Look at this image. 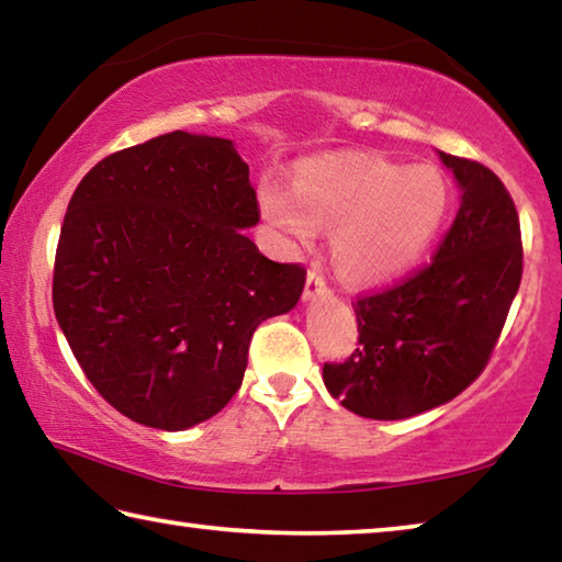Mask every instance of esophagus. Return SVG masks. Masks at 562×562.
<instances>
[{
  "label": "esophagus",
  "instance_id": "34e87169",
  "mask_svg": "<svg viewBox=\"0 0 562 562\" xmlns=\"http://www.w3.org/2000/svg\"><path fill=\"white\" fill-rule=\"evenodd\" d=\"M319 297H331V290L327 288V282L322 280V274L310 270L307 272V284H304V302H315Z\"/></svg>",
  "mask_w": 562,
  "mask_h": 562
}]
</instances>
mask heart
<instances>
[{"label":"heart","mask_w":562,"mask_h":562,"mask_svg":"<svg viewBox=\"0 0 562 562\" xmlns=\"http://www.w3.org/2000/svg\"><path fill=\"white\" fill-rule=\"evenodd\" d=\"M451 186L434 166L374 156L307 160L292 190L262 186L260 215L292 250L331 233V260L355 288H382L426 258L451 211Z\"/></svg>","instance_id":"1"}]
</instances>
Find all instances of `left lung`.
Listing matches in <instances>:
<instances>
[{
    "instance_id": "8db88e82",
    "label": "left lung",
    "mask_w": 562,
    "mask_h": 562,
    "mask_svg": "<svg viewBox=\"0 0 562 562\" xmlns=\"http://www.w3.org/2000/svg\"><path fill=\"white\" fill-rule=\"evenodd\" d=\"M461 205L434 262L355 304L359 349L322 379L339 404L396 422L459 396L483 372L520 288V223L486 166L439 150Z\"/></svg>"
}]
</instances>
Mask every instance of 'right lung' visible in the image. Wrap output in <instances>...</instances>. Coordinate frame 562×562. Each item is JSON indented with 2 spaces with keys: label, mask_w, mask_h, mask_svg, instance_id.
<instances>
[{
  "label": "right lung",
  "mask_w": 562,
  "mask_h": 562,
  "mask_svg": "<svg viewBox=\"0 0 562 562\" xmlns=\"http://www.w3.org/2000/svg\"><path fill=\"white\" fill-rule=\"evenodd\" d=\"M235 144L173 131L119 150L74 190L54 312L83 374L131 422L186 431L243 384L265 319L300 302V265L265 258Z\"/></svg>",
  "instance_id": "obj_1"
}]
</instances>
